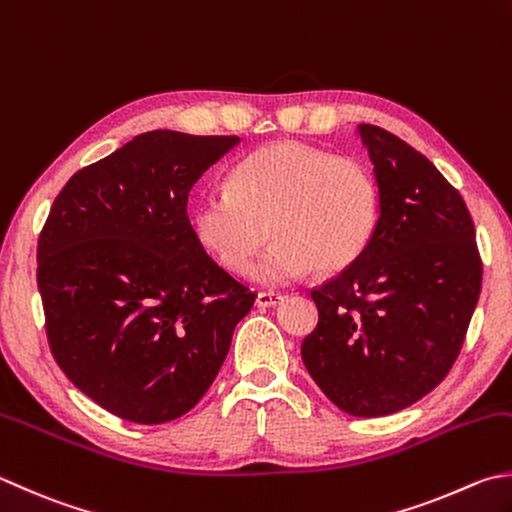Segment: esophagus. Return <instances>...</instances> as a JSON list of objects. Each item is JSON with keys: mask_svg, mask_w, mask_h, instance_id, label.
<instances>
[{"mask_svg": "<svg viewBox=\"0 0 512 512\" xmlns=\"http://www.w3.org/2000/svg\"><path fill=\"white\" fill-rule=\"evenodd\" d=\"M281 301H283V296L276 294V292H258V296H256L258 307H274Z\"/></svg>", "mask_w": 512, "mask_h": 512, "instance_id": "obj_1", "label": "esophagus"}]
</instances>
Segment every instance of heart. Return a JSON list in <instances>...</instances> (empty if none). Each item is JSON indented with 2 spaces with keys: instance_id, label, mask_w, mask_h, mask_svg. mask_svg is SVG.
Returning <instances> with one entry per match:
<instances>
[{
  "instance_id": "1",
  "label": "heart",
  "mask_w": 512,
  "mask_h": 512,
  "mask_svg": "<svg viewBox=\"0 0 512 512\" xmlns=\"http://www.w3.org/2000/svg\"><path fill=\"white\" fill-rule=\"evenodd\" d=\"M381 218V189L359 158L298 142H274L249 153L229 187L207 189L189 211L200 247L229 272L252 267V278L285 285L312 267L343 272L370 247Z\"/></svg>"
}]
</instances>
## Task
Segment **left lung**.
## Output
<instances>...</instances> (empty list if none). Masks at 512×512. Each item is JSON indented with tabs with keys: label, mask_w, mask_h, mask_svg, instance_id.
Instances as JSON below:
<instances>
[{
	"label": "left lung",
	"mask_w": 512,
	"mask_h": 512,
	"mask_svg": "<svg viewBox=\"0 0 512 512\" xmlns=\"http://www.w3.org/2000/svg\"><path fill=\"white\" fill-rule=\"evenodd\" d=\"M381 189L365 254L312 289L318 323L307 372L334 406L385 417L446 379L481 292V256L464 198L408 142L359 124Z\"/></svg>",
	"instance_id": "1"
}]
</instances>
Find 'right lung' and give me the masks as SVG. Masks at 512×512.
<instances>
[{
	"mask_svg": "<svg viewBox=\"0 0 512 512\" xmlns=\"http://www.w3.org/2000/svg\"><path fill=\"white\" fill-rule=\"evenodd\" d=\"M236 136L149 131L73 173L37 240L48 347L115 417L156 426L214 383L256 294L191 231L189 191Z\"/></svg>",
	"mask_w": 512,
	"mask_h": 512,
	"instance_id": "obj_1",
	"label": "right lung"
}]
</instances>
